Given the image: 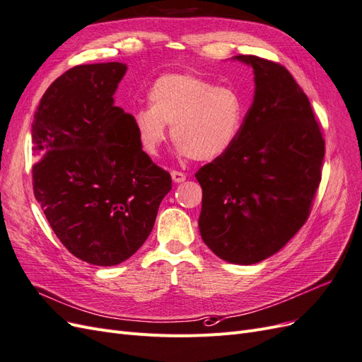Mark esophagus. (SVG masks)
Here are the masks:
<instances>
[{
	"label": "esophagus",
	"mask_w": 362,
	"mask_h": 362,
	"mask_svg": "<svg viewBox=\"0 0 362 362\" xmlns=\"http://www.w3.org/2000/svg\"><path fill=\"white\" fill-rule=\"evenodd\" d=\"M170 175H172V180L175 182H182V181H185V178H187V175H185L184 172H180V170H172Z\"/></svg>",
	"instance_id": "1"
}]
</instances>
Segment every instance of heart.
I'll return each instance as SVG.
<instances>
[{
  "mask_svg": "<svg viewBox=\"0 0 362 362\" xmlns=\"http://www.w3.org/2000/svg\"><path fill=\"white\" fill-rule=\"evenodd\" d=\"M149 108L134 115L139 144L157 156L172 125L182 156L211 161L231 149L242 131L245 104L231 86L213 84L193 72L161 75L148 92Z\"/></svg>",
  "mask_w": 362,
  "mask_h": 362,
  "instance_id": "b5f03b06",
  "label": "heart"
}]
</instances>
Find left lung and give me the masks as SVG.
<instances>
[{
  "label": "left lung",
  "mask_w": 362,
  "mask_h": 362,
  "mask_svg": "<svg viewBox=\"0 0 362 362\" xmlns=\"http://www.w3.org/2000/svg\"><path fill=\"white\" fill-rule=\"evenodd\" d=\"M235 59L254 68L255 96L234 146L194 175L202 187L199 231L218 258L255 264L308 221L325 139L287 68L250 54Z\"/></svg>",
  "instance_id": "obj_1"
}]
</instances>
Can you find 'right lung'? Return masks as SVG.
Instances as JSON below:
<instances>
[{
    "mask_svg": "<svg viewBox=\"0 0 362 362\" xmlns=\"http://www.w3.org/2000/svg\"><path fill=\"white\" fill-rule=\"evenodd\" d=\"M127 64H80L60 75L31 124L33 190L72 255L116 266L146 242L170 173L141 149L134 116L113 95Z\"/></svg>",
    "mask_w": 362,
    "mask_h": 362,
    "instance_id": "obj_1",
    "label": "right lung"
}]
</instances>
